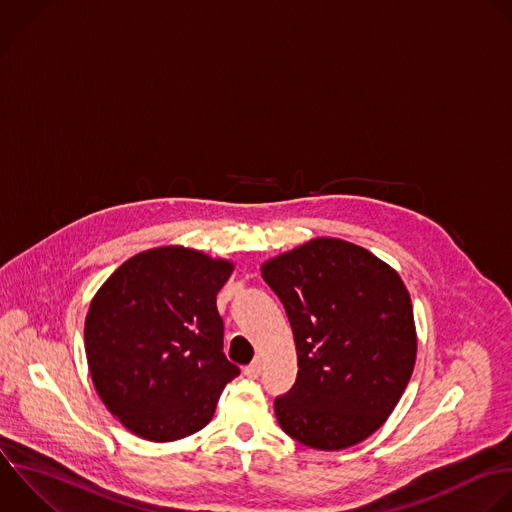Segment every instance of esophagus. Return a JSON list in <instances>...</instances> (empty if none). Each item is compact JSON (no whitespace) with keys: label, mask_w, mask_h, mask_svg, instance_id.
<instances>
[{"label":"esophagus","mask_w":512,"mask_h":512,"mask_svg":"<svg viewBox=\"0 0 512 512\" xmlns=\"http://www.w3.org/2000/svg\"><path fill=\"white\" fill-rule=\"evenodd\" d=\"M261 370H263V366H261V362L259 360H255V362H251L249 366H245V370H243V374L249 378V380H257L259 376H261Z\"/></svg>","instance_id":"34e87169"}]
</instances>
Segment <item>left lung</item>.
I'll use <instances>...</instances> for the list:
<instances>
[{
    "label": "left lung",
    "mask_w": 512,
    "mask_h": 512,
    "mask_svg": "<svg viewBox=\"0 0 512 512\" xmlns=\"http://www.w3.org/2000/svg\"><path fill=\"white\" fill-rule=\"evenodd\" d=\"M285 307L297 378L275 398L285 434L317 450H342L374 434L404 394L416 329L400 275L342 239H313L263 265Z\"/></svg>",
    "instance_id": "obj_1"
}]
</instances>
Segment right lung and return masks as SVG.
<instances>
[{"instance_id": "1", "label": "right lung", "mask_w": 512, "mask_h": 512, "mask_svg": "<svg viewBox=\"0 0 512 512\" xmlns=\"http://www.w3.org/2000/svg\"><path fill=\"white\" fill-rule=\"evenodd\" d=\"M233 265L160 247L122 263L90 303L84 327L92 382L136 436L173 442L205 428L239 368L223 354L217 293Z\"/></svg>"}]
</instances>
